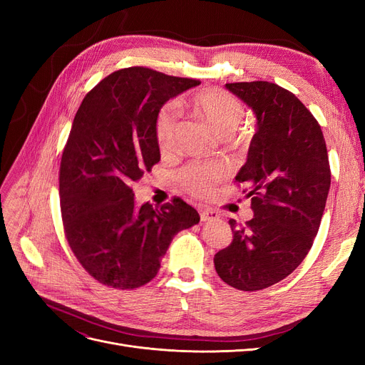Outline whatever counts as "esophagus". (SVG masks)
<instances>
[{
  "label": "esophagus",
  "instance_id": "esophagus-1",
  "mask_svg": "<svg viewBox=\"0 0 365 365\" xmlns=\"http://www.w3.org/2000/svg\"><path fill=\"white\" fill-rule=\"evenodd\" d=\"M200 216H201V220H202V222H207V220L217 219V217H219V213H217V212H215V210L204 208V210H200Z\"/></svg>",
  "mask_w": 365,
  "mask_h": 365
}]
</instances>
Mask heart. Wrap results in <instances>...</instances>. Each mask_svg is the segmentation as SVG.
Listing matches in <instances>:
<instances>
[{
    "label": "heart",
    "instance_id": "b5f03b06",
    "mask_svg": "<svg viewBox=\"0 0 365 365\" xmlns=\"http://www.w3.org/2000/svg\"><path fill=\"white\" fill-rule=\"evenodd\" d=\"M190 105L196 115L207 121L220 137L230 135L244 117V108L236 98L216 88L196 93ZM155 138L161 153H169L175 149L176 121L170 106L163 108L157 117ZM227 173L228 169L224 164H192L181 173V182L187 192L204 197L227 178Z\"/></svg>",
    "mask_w": 365,
    "mask_h": 365
}]
</instances>
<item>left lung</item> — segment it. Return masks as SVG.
I'll return each mask as SVG.
<instances>
[{"label": "left lung", "instance_id": "1", "mask_svg": "<svg viewBox=\"0 0 365 365\" xmlns=\"http://www.w3.org/2000/svg\"><path fill=\"white\" fill-rule=\"evenodd\" d=\"M256 115L247 163L236 175L250 187L254 216L245 225L230 219L233 242L215 256L227 284L259 291L283 280L311 250L330 189L322 128L309 109L271 82L227 83Z\"/></svg>", "mask_w": 365, "mask_h": 365}]
</instances>
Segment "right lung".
<instances>
[{"instance_id": "add662e5", "label": "right lung", "mask_w": 365, "mask_h": 365, "mask_svg": "<svg viewBox=\"0 0 365 365\" xmlns=\"http://www.w3.org/2000/svg\"><path fill=\"white\" fill-rule=\"evenodd\" d=\"M201 82L130 67L85 96L59 172L65 236L90 275L118 289L155 277L172 239L200 222L180 197L135 205L132 184L160 161L155 121L163 105Z\"/></svg>"}]
</instances>
